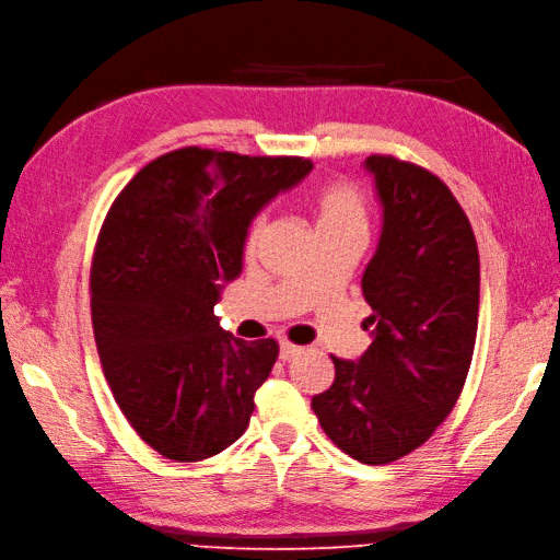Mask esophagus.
<instances>
[{"instance_id":"34e87169","label":"esophagus","mask_w":560,"mask_h":560,"mask_svg":"<svg viewBox=\"0 0 560 560\" xmlns=\"http://www.w3.org/2000/svg\"><path fill=\"white\" fill-rule=\"evenodd\" d=\"M300 352H302V347H296L288 340L280 342V359H282V362H290V359H294Z\"/></svg>"}]
</instances>
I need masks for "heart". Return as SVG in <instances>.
Wrapping results in <instances>:
<instances>
[{
	"label": "heart",
	"mask_w": 560,
	"mask_h": 560,
	"mask_svg": "<svg viewBox=\"0 0 560 560\" xmlns=\"http://www.w3.org/2000/svg\"><path fill=\"white\" fill-rule=\"evenodd\" d=\"M347 225H366V206L364 196L354 184L335 182L323 186L316 196V228L320 230H335ZM266 228V218L258 215L246 232V248H254L260 232Z\"/></svg>",
	"instance_id": "b5f03b06"
}]
</instances>
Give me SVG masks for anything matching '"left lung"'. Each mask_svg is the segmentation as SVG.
<instances>
[{"mask_svg":"<svg viewBox=\"0 0 560 560\" xmlns=\"http://www.w3.org/2000/svg\"><path fill=\"white\" fill-rule=\"evenodd\" d=\"M381 237L364 268L369 350L332 357L335 381L312 407L326 436L364 465L419 448L453 412L479 320V252L465 210L436 175L369 155Z\"/></svg>","mask_w":560,"mask_h":560,"instance_id":"1","label":"left lung"}]
</instances>
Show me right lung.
Segmentation results:
<instances>
[{"label":"right lung","instance_id":"right-lung-1","mask_svg":"<svg viewBox=\"0 0 560 560\" xmlns=\"http://www.w3.org/2000/svg\"><path fill=\"white\" fill-rule=\"evenodd\" d=\"M312 170L182 148L112 203L91 270L95 345L124 417L163 457L198 463L246 431L278 342L234 338L213 308L240 278L258 210Z\"/></svg>","mask_w":560,"mask_h":560}]
</instances>
